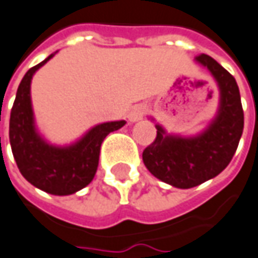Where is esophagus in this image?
I'll list each match as a JSON object with an SVG mask.
<instances>
[{"label": "esophagus", "mask_w": 258, "mask_h": 258, "mask_svg": "<svg viewBox=\"0 0 258 258\" xmlns=\"http://www.w3.org/2000/svg\"><path fill=\"white\" fill-rule=\"evenodd\" d=\"M145 113H146V106H143V105H136V106H133L132 110L129 112V120L131 122H138V120H141L142 117L145 116Z\"/></svg>", "instance_id": "34e87169"}]
</instances>
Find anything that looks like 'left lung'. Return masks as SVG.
I'll list each match as a JSON object with an SVG mask.
<instances>
[{"label": "left lung", "instance_id": "8db88e82", "mask_svg": "<svg viewBox=\"0 0 258 258\" xmlns=\"http://www.w3.org/2000/svg\"><path fill=\"white\" fill-rule=\"evenodd\" d=\"M195 60L210 72L217 84L220 101L216 116L203 132L195 136L172 135L156 123V139L142 155L150 173L177 189L195 187L222 173L237 150L244 127L236 79L206 53Z\"/></svg>", "mask_w": 258, "mask_h": 258}]
</instances>
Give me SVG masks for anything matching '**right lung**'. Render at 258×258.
Returning a JSON list of instances; mask_svg holds the SVG:
<instances>
[{"label":"right lung","instance_id":"obj_1","mask_svg":"<svg viewBox=\"0 0 258 258\" xmlns=\"http://www.w3.org/2000/svg\"><path fill=\"white\" fill-rule=\"evenodd\" d=\"M56 52L29 69L22 78L10 117V143L21 174L38 189L55 196L74 195L88 186L99 165L103 139L125 126V120L105 122L91 127L77 142L58 146L42 138L35 125L31 102V81Z\"/></svg>","mask_w":258,"mask_h":258}]
</instances>
